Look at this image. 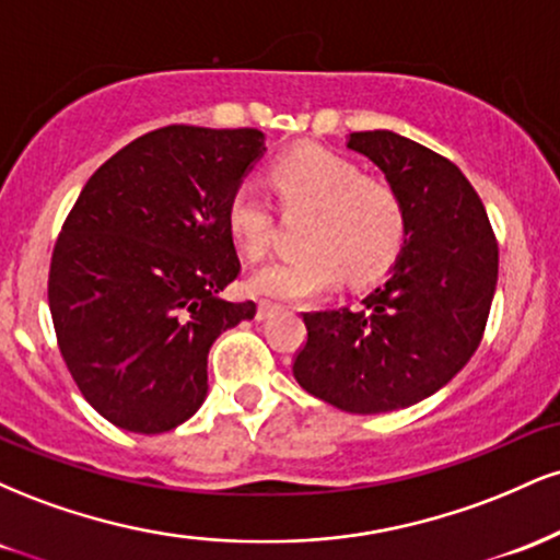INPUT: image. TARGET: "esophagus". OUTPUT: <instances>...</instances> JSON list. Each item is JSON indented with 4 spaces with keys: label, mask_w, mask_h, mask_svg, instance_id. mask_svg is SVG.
<instances>
[{
    "label": "esophagus",
    "mask_w": 560,
    "mask_h": 560,
    "mask_svg": "<svg viewBox=\"0 0 560 560\" xmlns=\"http://www.w3.org/2000/svg\"><path fill=\"white\" fill-rule=\"evenodd\" d=\"M276 311H279V305H276L273 300H260V302H258V318H260V320L271 318Z\"/></svg>",
    "instance_id": "esophagus-1"
}]
</instances>
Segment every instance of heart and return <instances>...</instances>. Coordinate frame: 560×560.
Instances as JSON below:
<instances>
[{"instance_id": "b5f03b06", "label": "heart", "mask_w": 560, "mask_h": 560, "mask_svg": "<svg viewBox=\"0 0 560 560\" xmlns=\"http://www.w3.org/2000/svg\"><path fill=\"white\" fill-rule=\"evenodd\" d=\"M273 189L284 210H311L300 244L305 253L253 273L249 289L266 298L305 300L329 292L347 273L363 287L387 273L405 242L402 199L387 182L365 178L361 165L320 147H300L276 160ZM229 229L247 258L266 255L273 208L260 182L244 178L229 202Z\"/></svg>"}]
</instances>
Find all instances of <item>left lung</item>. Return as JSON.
<instances>
[{"instance_id": "left-lung-1", "label": "left lung", "mask_w": 560, "mask_h": 560, "mask_svg": "<svg viewBox=\"0 0 560 560\" xmlns=\"http://www.w3.org/2000/svg\"><path fill=\"white\" fill-rule=\"evenodd\" d=\"M347 150L384 173L405 208V242L361 311L305 313L292 374L347 413L427 400L471 361L498 287L490 218L455 163L395 131H355Z\"/></svg>"}]
</instances>
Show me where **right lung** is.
Returning a JSON list of instances; mask_svg holds the SVG:
<instances>
[{
    "mask_svg": "<svg viewBox=\"0 0 560 560\" xmlns=\"http://www.w3.org/2000/svg\"><path fill=\"white\" fill-rule=\"evenodd\" d=\"M266 152L258 128L165 126L94 171L55 244L49 311L81 395L126 432L160 434L208 395V352L255 318L229 202Z\"/></svg>",
    "mask_w": 560,
    "mask_h": 560,
    "instance_id": "1",
    "label": "right lung"
}]
</instances>
